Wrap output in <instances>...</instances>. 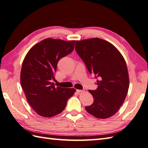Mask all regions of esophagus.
<instances>
[{"label":"esophagus","instance_id":"esophagus-1","mask_svg":"<svg viewBox=\"0 0 148 148\" xmlns=\"http://www.w3.org/2000/svg\"><path fill=\"white\" fill-rule=\"evenodd\" d=\"M77 92H83L84 91L83 90H80V89H77Z\"/></svg>","mask_w":148,"mask_h":148}]
</instances>
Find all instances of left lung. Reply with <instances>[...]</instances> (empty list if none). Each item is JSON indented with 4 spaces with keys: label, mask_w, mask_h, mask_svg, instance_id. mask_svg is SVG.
Listing matches in <instances>:
<instances>
[{
    "label": "left lung",
    "mask_w": 148,
    "mask_h": 148,
    "mask_svg": "<svg viewBox=\"0 0 148 148\" xmlns=\"http://www.w3.org/2000/svg\"><path fill=\"white\" fill-rule=\"evenodd\" d=\"M75 50L89 73L98 78L97 89L89 91L94 102L86 107V111L99 119L114 116L124 102L129 88L124 57L112 44L100 38L76 41Z\"/></svg>",
    "instance_id": "8db88e82"
}]
</instances>
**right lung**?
Listing matches in <instances>:
<instances>
[{"label": "right lung", "mask_w": 148, "mask_h": 148, "mask_svg": "<svg viewBox=\"0 0 148 148\" xmlns=\"http://www.w3.org/2000/svg\"><path fill=\"white\" fill-rule=\"evenodd\" d=\"M75 41L47 38L34 45L22 63L20 82L27 99L38 115L55 116L65 108L73 88L56 86L55 72L59 61L74 49Z\"/></svg>", "instance_id": "add662e5"}]
</instances>
